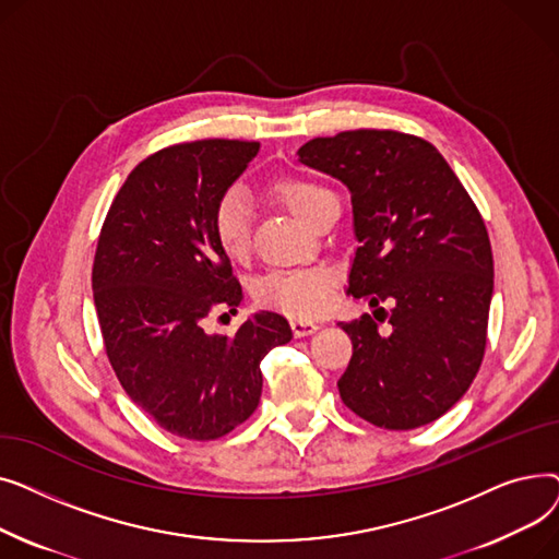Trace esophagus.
<instances>
[{
  "label": "esophagus",
  "instance_id": "1",
  "mask_svg": "<svg viewBox=\"0 0 559 559\" xmlns=\"http://www.w3.org/2000/svg\"><path fill=\"white\" fill-rule=\"evenodd\" d=\"M289 326H292V333H295L297 337H306V335H312L319 331V324L312 319H289Z\"/></svg>",
  "mask_w": 559,
  "mask_h": 559
}]
</instances>
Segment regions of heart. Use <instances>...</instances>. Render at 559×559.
<instances>
[{
    "label": "heart",
    "instance_id": "heart-1",
    "mask_svg": "<svg viewBox=\"0 0 559 559\" xmlns=\"http://www.w3.org/2000/svg\"><path fill=\"white\" fill-rule=\"evenodd\" d=\"M270 192L308 226L329 203L335 201L329 188L301 179V176H276L270 183ZM213 235L228 258L240 260L249 253L251 213L242 192L228 190L217 199L213 209ZM333 285L335 274L326 267L274 272L255 285V301L264 308L308 319L326 310Z\"/></svg>",
    "mask_w": 559,
    "mask_h": 559
}]
</instances>
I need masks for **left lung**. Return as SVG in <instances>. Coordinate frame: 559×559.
I'll list each match as a JSON object with an SVG mask.
<instances>
[{
  "mask_svg": "<svg viewBox=\"0 0 559 559\" xmlns=\"http://www.w3.org/2000/svg\"><path fill=\"white\" fill-rule=\"evenodd\" d=\"M297 154L348 188L358 240L348 295L376 306L340 321L354 344L337 380L344 405L388 430L439 419L472 388L487 344L493 258L476 203L417 135L342 131ZM385 318L393 326L380 332Z\"/></svg>",
  "mask_w": 559,
  "mask_h": 559,
  "instance_id": "8db88e82",
  "label": "left lung"
}]
</instances>
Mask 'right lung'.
Returning <instances> with one entry per match:
<instances>
[{"mask_svg": "<svg viewBox=\"0 0 559 559\" xmlns=\"http://www.w3.org/2000/svg\"><path fill=\"white\" fill-rule=\"evenodd\" d=\"M258 142L197 140L144 158L110 203L93 292L110 367L124 392L176 437L217 439L247 421L262 392L260 360L292 340L260 310L233 335L203 319L235 312L242 287L213 235V209Z\"/></svg>", "mask_w": 559, "mask_h": 559, "instance_id": "1", "label": "right lung"}]
</instances>
